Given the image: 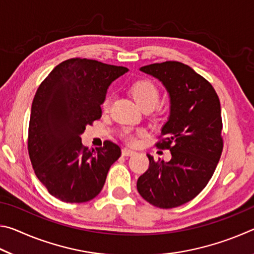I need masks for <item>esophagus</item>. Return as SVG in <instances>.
I'll return each mask as SVG.
<instances>
[{
  "label": "esophagus",
  "instance_id": "esophagus-1",
  "mask_svg": "<svg viewBox=\"0 0 254 254\" xmlns=\"http://www.w3.org/2000/svg\"><path fill=\"white\" fill-rule=\"evenodd\" d=\"M133 154H135V151H133L131 149H127V148H124L122 149V156H133Z\"/></svg>",
  "mask_w": 254,
  "mask_h": 254
}]
</instances>
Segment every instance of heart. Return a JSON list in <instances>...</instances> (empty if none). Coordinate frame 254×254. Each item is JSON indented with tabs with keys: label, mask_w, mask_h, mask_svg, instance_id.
Returning <instances> with one entry per match:
<instances>
[{
	"label": "heart",
	"mask_w": 254,
	"mask_h": 254,
	"mask_svg": "<svg viewBox=\"0 0 254 254\" xmlns=\"http://www.w3.org/2000/svg\"><path fill=\"white\" fill-rule=\"evenodd\" d=\"M131 93L132 96L134 98L135 102L139 104L142 109L145 107H150L153 109L154 106L158 104L159 98H160V92L156 85L150 80H137L131 86ZM112 97L107 95L102 102V110L106 112L109 111L111 106ZM124 137L128 142H134V135L132 134L130 131L124 132Z\"/></svg>",
	"instance_id": "heart-1"
}]
</instances>
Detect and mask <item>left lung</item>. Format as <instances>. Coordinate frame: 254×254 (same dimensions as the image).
Listing matches in <instances>:
<instances>
[{
	"label": "left lung",
	"mask_w": 254,
	"mask_h": 254,
	"mask_svg": "<svg viewBox=\"0 0 254 254\" xmlns=\"http://www.w3.org/2000/svg\"><path fill=\"white\" fill-rule=\"evenodd\" d=\"M141 71L159 79L170 98V114L156 144L169 149L168 162L151 154L136 183L139 194L160 208H174L199 194L212 178L223 150L221 104L213 86L179 62L151 64Z\"/></svg>",
	"instance_id": "obj_1"
}]
</instances>
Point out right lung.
Here are the masks:
<instances>
[{
	"label": "right lung",
	"instance_id": "right-lung-1",
	"mask_svg": "<svg viewBox=\"0 0 254 254\" xmlns=\"http://www.w3.org/2000/svg\"><path fill=\"white\" fill-rule=\"evenodd\" d=\"M127 67L86 58L56 66L34 95L28 150L34 174L49 194L66 203H85L100 194L121 149L111 141L95 150L81 143L86 126L102 117L109 86Z\"/></svg>",
	"mask_w": 254,
	"mask_h": 254
}]
</instances>
